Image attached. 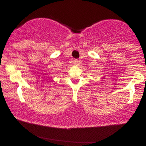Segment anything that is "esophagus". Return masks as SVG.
Here are the masks:
<instances>
[{
    "label": "esophagus",
    "mask_w": 146,
    "mask_h": 146,
    "mask_svg": "<svg viewBox=\"0 0 146 146\" xmlns=\"http://www.w3.org/2000/svg\"><path fill=\"white\" fill-rule=\"evenodd\" d=\"M80 63H81V61H80V60H78V59L74 60V65H78Z\"/></svg>",
    "instance_id": "esophagus-1"
}]
</instances>
